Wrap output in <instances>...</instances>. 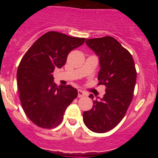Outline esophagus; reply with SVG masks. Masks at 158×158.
<instances>
[{"label": "esophagus", "mask_w": 158, "mask_h": 158, "mask_svg": "<svg viewBox=\"0 0 158 158\" xmlns=\"http://www.w3.org/2000/svg\"><path fill=\"white\" fill-rule=\"evenodd\" d=\"M77 93H78V97H83L84 96H85L86 95V93H85V92L82 91V90H81V89L78 90Z\"/></svg>", "instance_id": "34e87169"}]
</instances>
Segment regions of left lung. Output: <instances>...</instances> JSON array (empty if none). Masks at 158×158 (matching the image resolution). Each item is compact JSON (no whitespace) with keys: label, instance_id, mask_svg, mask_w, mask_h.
Instances as JSON below:
<instances>
[{"label":"left lung","instance_id":"left-lung-1","mask_svg":"<svg viewBox=\"0 0 158 158\" xmlns=\"http://www.w3.org/2000/svg\"><path fill=\"white\" fill-rule=\"evenodd\" d=\"M86 44L99 56L98 85L106 86V93L100 100H93L91 110L83 113V121L90 131L105 133L120 123L132 101L136 69L131 53L113 37L89 39Z\"/></svg>","mask_w":158,"mask_h":158}]
</instances>
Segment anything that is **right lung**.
<instances>
[{"label": "right lung", "instance_id": "obj_1", "mask_svg": "<svg viewBox=\"0 0 158 158\" xmlns=\"http://www.w3.org/2000/svg\"><path fill=\"white\" fill-rule=\"evenodd\" d=\"M85 38L49 31L32 44L18 66L17 86L22 107L28 118L45 129L58 127L67 107L77 96L69 85L58 88L52 73L66 62L69 53L85 43Z\"/></svg>", "mask_w": 158, "mask_h": 158}]
</instances>
